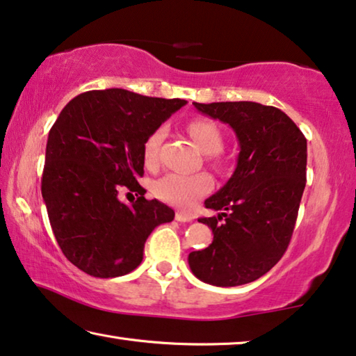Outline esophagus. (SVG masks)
<instances>
[{
  "instance_id": "obj_1",
  "label": "esophagus",
  "mask_w": 356,
  "mask_h": 356,
  "mask_svg": "<svg viewBox=\"0 0 356 356\" xmlns=\"http://www.w3.org/2000/svg\"><path fill=\"white\" fill-rule=\"evenodd\" d=\"M175 220L177 221H181V223H189V221H193L194 218L188 213H183V212H177V215H175Z\"/></svg>"
}]
</instances>
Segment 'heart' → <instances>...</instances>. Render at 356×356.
Masks as SVG:
<instances>
[{"instance_id":"heart-1","label":"heart","mask_w":356,"mask_h":356,"mask_svg":"<svg viewBox=\"0 0 356 356\" xmlns=\"http://www.w3.org/2000/svg\"><path fill=\"white\" fill-rule=\"evenodd\" d=\"M188 133L200 151L205 154H216L223 147V135H221L220 127L210 118L200 117L191 120L188 123ZM163 138H165V128L159 127L144 141L143 157L147 167H154L159 162ZM152 189L154 194L163 202L179 209H189L195 200L210 193L212 178L207 173L183 175L172 172L159 178Z\"/></svg>"}]
</instances>
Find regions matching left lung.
I'll list each match as a JSON object with an SVG mask.
<instances>
[{"instance_id": "left-lung-1", "label": "left lung", "mask_w": 356, "mask_h": 356, "mask_svg": "<svg viewBox=\"0 0 356 356\" xmlns=\"http://www.w3.org/2000/svg\"><path fill=\"white\" fill-rule=\"evenodd\" d=\"M194 107L228 123L239 141L238 165L205 207L218 216L199 218L213 241L191 252L189 268L212 286L259 280L289 245L307 181V140L284 112L259 102H212Z\"/></svg>"}]
</instances>
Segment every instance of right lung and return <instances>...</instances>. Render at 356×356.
Segmentation results:
<instances>
[{"instance_id": "right-lung-1", "label": "right lung", "mask_w": 356, "mask_h": 356, "mask_svg": "<svg viewBox=\"0 0 356 356\" xmlns=\"http://www.w3.org/2000/svg\"><path fill=\"white\" fill-rule=\"evenodd\" d=\"M184 104L109 88L81 92L60 111L46 144L41 194L60 250L86 275H128L152 229L175 218L168 205L144 197L138 178L146 138ZM120 186L140 197L120 203Z\"/></svg>"}]
</instances>
